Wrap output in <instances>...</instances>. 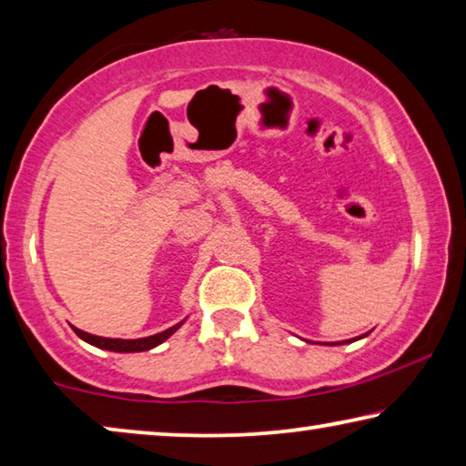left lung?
<instances>
[{"instance_id":"obj_1","label":"left lung","mask_w":466,"mask_h":466,"mask_svg":"<svg viewBox=\"0 0 466 466\" xmlns=\"http://www.w3.org/2000/svg\"><path fill=\"white\" fill-rule=\"evenodd\" d=\"M360 338H363V336H360ZM354 339H359V338H352V339H346V342H354ZM346 342H339V344H346ZM338 344V342H336Z\"/></svg>"}]
</instances>
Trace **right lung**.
<instances>
[{"label": "right lung", "mask_w": 466, "mask_h": 466, "mask_svg": "<svg viewBox=\"0 0 466 466\" xmlns=\"http://www.w3.org/2000/svg\"><path fill=\"white\" fill-rule=\"evenodd\" d=\"M182 326L180 323H176L166 331H161V334H155V336H147V338H138V339H120V338H101V336H93V334H86V331L74 328L76 331L78 338H83L85 342L97 346V349L103 350H114V352H143V350H149L155 349V346L166 342V339L174 334L176 329Z\"/></svg>", "instance_id": "obj_1"}]
</instances>
